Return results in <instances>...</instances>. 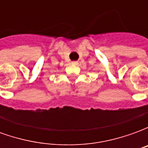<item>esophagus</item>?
Wrapping results in <instances>:
<instances>
[{
    "instance_id": "34e87169",
    "label": "esophagus",
    "mask_w": 148,
    "mask_h": 148,
    "mask_svg": "<svg viewBox=\"0 0 148 148\" xmlns=\"http://www.w3.org/2000/svg\"><path fill=\"white\" fill-rule=\"evenodd\" d=\"M78 62H77V61H74V62H72V64H74V65H77Z\"/></svg>"
}]
</instances>
